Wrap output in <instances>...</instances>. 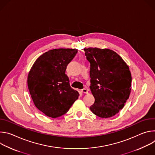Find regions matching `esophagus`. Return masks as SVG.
Wrapping results in <instances>:
<instances>
[{"label":"esophagus","mask_w":155,"mask_h":155,"mask_svg":"<svg viewBox=\"0 0 155 155\" xmlns=\"http://www.w3.org/2000/svg\"><path fill=\"white\" fill-rule=\"evenodd\" d=\"M87 91H88V90L87 89H86V88H83V89L81 90V92L84 94H87V93H88Z\"/></svg>","instance_id":"esophagus-1"}]
</instances>
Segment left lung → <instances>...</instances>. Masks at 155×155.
Returning a JSON list of instances; mask_svg holds the SVG:
<instances>
[{
    "label": "left lung",
    "instance_id": "8db88e82",
    "mask_svg": "<svg viewBox=\"0 0 155 155\" xmlns=\"http://www.w3.org/2000/svg\"><path fill=\"white\" fill-rule=\"evenodd\" d=\"M90 62V90L95 101L90 108L101 118L117 114L129 97L132 82L128 65L109 49L84 48Z\"/></svg>",
    "mask_w": 155,
    "mask_h": 155
}]
</instances>
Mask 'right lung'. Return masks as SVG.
Listing matches in <instances>:
<instances>
[{"label":"right lung","instance_id":"right-lung-1","mask_svg":"<svg viewBox=\"0 0 155 155\" xmlns=\"http://www.w3.org/2000/svg\"><path fill=\"white\" fill-rule=\"evenodd\" d=\"M76 49L49 50L35 61L28 77V85L35 107L47 116L61 117L78 99L65 74L68 64L77 53Z\"/></svg>","mask_w":155,"mask_h":155}]
</instances>
